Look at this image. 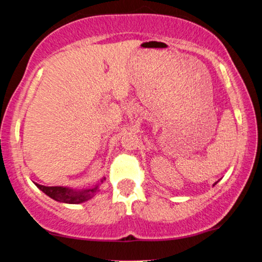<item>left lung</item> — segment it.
Wrapping results in <instances>:
<instances>
[{
	"label": "left lung",
	"instance_id": "8db88e82",
	"mask_svg": "<svg viewBox=\"0 0 262 262\" xmlns=\"http://www.w3.org/2000/svg\"><path fill=\"white\" fill-rule=\"evenodd\" d=\"M217 182H218V181H217ZM217 182H215V183H214V185H217ZM214 185H213V186H214Z\"/></svg>",
	"mask_w": 262,
	"mask_h": 262
}]
</instances>
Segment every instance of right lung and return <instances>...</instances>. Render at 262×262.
<instances>
[{"label": "right lung", "mask_w": 262, "mask_h": 262, "mask_svg": "<svg viewBox=\"0 0 262 262\" xmlns=\"http://www.w3.org/2000/svg\"><path fill=\"white\" fill-rule=\"evenodd\" d=\"M106 177L101 180L103 182ZM35 186L43 191L47 196H49L53 200L58 201L61 203H70V204H79L83 203L86 201L91 200L95 196L96 192L98 191V185H96L92 188H85V189H73L69 187H62V186H43L35 183Z\"/></svg>", "instance_id": "obj_1"}]
</instances>
